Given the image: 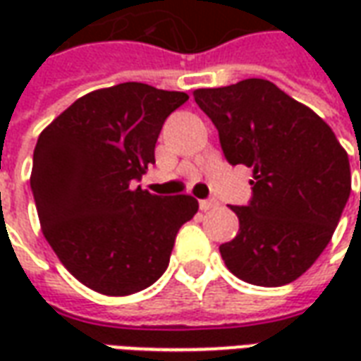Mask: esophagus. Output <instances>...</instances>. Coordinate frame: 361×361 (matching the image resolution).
<instances>
[{
    "label": "esophagus",
    "instance_id": "obj_1",
    "mask_svg": "<svg viewBox=\"0 0 361 361\" xmlns=\"http://www.w3.org/2000/svg\"><path fill=\"white\" fill-rule=\"evenodd\" d=\"M219 207V201L216 199H203V201H199V209L203 212L212 211V209H216Z\"/></svg>",
    "mask_w": 361,
    "mask_h": 361
}]
</instances>
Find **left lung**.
<instances>
[{
	"mask_svg": "<svg viewBox=\"0 0 361 361\" xmlns=\"http://www.w3.org/2000/svg\"><path fill=\"white\" fill-rule=\"evenodd\" d=\"M193 98L228 162L253 168L251 203L230 207L240 230L220 245L228 271L255 286L294 282L341 220L352 189L348 152L315 111L265 79L197 89Z\"/></svg>",
	"mask_w": 361,
	"mask_h": 361,
	"instance_id": "obj_1",
	"label": "left lung"
}]
</instances>
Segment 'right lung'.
<instances>
[{
    "instance_id": "1",
    "label": "right lung",
    "mask_w": 361,
    "mask_h": 361,
    "mask_svg": "<svg viewBox=\"0 0 361 361\" xmlns=\"http://www.w3.org/2000/svg\"><path fill=\"white\" fill-rule=\"evenodd\" d=\"M188 98L121 82L81 96L38 137L30 188L42 234L61 265L98 294L154 284L178 230L199 211L195 197L135 188L154 164L166 118Z\"/></svg>"
}]
</instances>
